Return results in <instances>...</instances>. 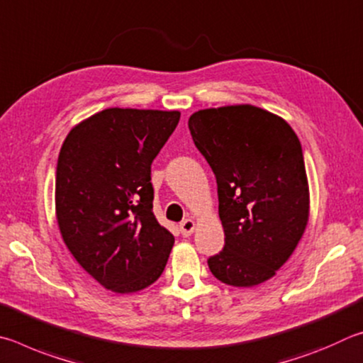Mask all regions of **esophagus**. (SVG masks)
<instances>
[{"instance_id": "esophagus-1", "label": "esophagus", "mask_w": 363, "mask_h": 363, "mask_svg": "<svg viewBox=\"0 0 363 363\" xmlns=\"http://www.w3.org/2000/svg\"><path fill=\"white\" fill-rule=\"evenodd\" d=\"M194 228H196V223H194V221H193L191 218L183 220L182 223H180V231H182V234H183V236H185V238L191 236L193 231H194Z\"/></svg>"}]
</instances>
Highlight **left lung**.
I'll return each mask as SVG.
<instances>
[{"instance_id": "1", "label": "left lung", "mask_w": 363, "mask_h": 363, "mask_svg": "<svg viewBox=\"0 0 363 363\" xmlns=\"http://www.w3.org/2000/svg\"><path fill=\"white\" fill-rule=\"evenodd\" d=\"M217 178L225 247L207 259L233 287L268 281L308 225L309 188L301 143L282 118L252 105L208 108L188 121Z\"/></svg>"}]
</instances>
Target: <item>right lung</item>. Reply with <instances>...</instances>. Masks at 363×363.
Segmentation results:
<instances>
[{
    "label": "right lung",
    "mask_w": 363,
    "mask_h": 363,
    "mask_svg": "<svg viewBox=\"0 0 363 363\" xmlns=\"http://www.w3.org/2000/svg\"><path fill=\"white\" fill-rule=\"evenodd\" d=\"M178 111L108 108L69 130L55 172L63 242L105 289L132 294L156 282L175 239L152 213L151 164Z\"/></svg>",
    "instance_id": "1"
}]
</instances>
